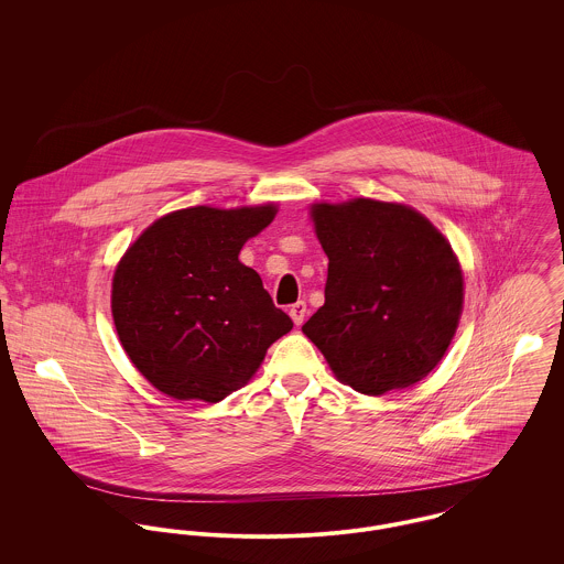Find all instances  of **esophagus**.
I'll list each match as a JSON object with an SVG mask.
<instances>
[{
    "mask_svg": "<svg viewBox=\"0 0 564 564\" xmlns=\"http://www.w3.org/2000/svg\"><path fill=\"white\" fill-rule=\"evenodd\" d=\"M289 315H291V319L295 325H302L304 323V317H306V302H297V304H293L291 308H289Z\"/></svg>",
    "mask_w": 564,
    "mask_h": 564,
    "instance_id": "obj_1",
    "label": "esophagus"
}]
</instances>
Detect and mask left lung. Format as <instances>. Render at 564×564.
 Here are the masks:
<instances>
[{
    "mask_svg": "<svg viewBox=\"0 0 564 564\" xmlns=\"http://www.w3.org/2000/svg\"><path fill=\"white\" fill-rule=\"evenodd\" d=\"M327 256L325 304L302 325L334 376L365 395L423 380L463 315V269L414 208L378 199L313 204Z\"/></svg>",
    "mask_w": 564,
    "mask_h": 564,
    "instance_id": "left-lung-1",
    "label": "left lung"
}]
</instances>
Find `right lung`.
I'll return each instance as SVG.
<instances>
[{
  "mask_svg": "<svg viewBox=\"0 0 564 564\" xmlns=\"http://www.w3.org/2000/svg\"><path fill=\"white\" fill-rule=\"evenodd\" d=\"M273 204L195 206L154 221L119 260L112 319L134 367L173 400L217 403L245 387L293 322L239 260Z\"/></svg>",
  "mask_w": 564,
  "mask_h": 564,
  "instance_id": "1",
  "label": "right lung"
}]
</instances>
